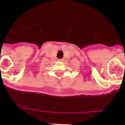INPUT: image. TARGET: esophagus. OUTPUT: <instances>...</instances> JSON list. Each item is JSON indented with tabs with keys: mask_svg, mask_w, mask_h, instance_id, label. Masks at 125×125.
<instances>
[{
	"mask_svg": "<svg viewBox=\"0 0 125 125\" xmlns=\"http://www.w3.org/2000/svg\"><path fill=\"white\" fill-rule=\"evenodd\" d=\"M58 61H64V59H59Z\"/></svg>",
	"mask_w": 125,
	"mask_h": 125,
	"instance_id": "34e87169",
	"label": "esophagus"
}]
</instances>
